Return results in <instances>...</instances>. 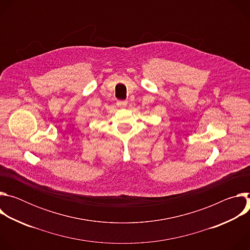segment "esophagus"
I'll return each instance as SVG.
<instances>
[{
  "mask_svg": "<svg viewBox=\"0 0 250 250\" xmlns=\"http://www.w3.org/2000/svg\"><path fill=\"white\" fill-rule=\"evenodd\" d=\"M117 104L121 106V108H125V106L127 105V101H118Z\"/></svg>",
  "mask_w": 250,
  "mask_h": 250,
  "instance_id": "esophagus-1",
  "label": "esophagus"
}]
</instances>
